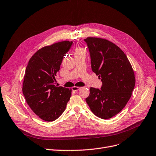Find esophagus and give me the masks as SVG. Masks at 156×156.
<instances>
[{"label": "esophagus", "instance_id": "34e87169", "mask_svg": "<svg viewBox=\"0 0 156 156\" xmlns=\"http://www.w3.org/2000/svg\"><path fill=\"white\" fill-rule=\"evenodd\" d=\"M80 89H81V87H80L74 86V87H72V90H73V91H78V90H79Z\"/></svg>", "mask_w": 156, "mask_h": 156}]
</instances>
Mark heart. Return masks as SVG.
<instances>
[{
	"label": "heart",
	"instance_id": "1",
	"mask_svg": "<svg viewBox=\"0 0 156 156\" xmlns=\"http://www.w3.org/2000/svg\"><path fill=\"white\" fill-rule=\"evenodd\" d=\"M83 50L81 48V47H76L75 48V50H74V53L76 54V53H82L83 52Z\"/></svg>",
	"mask_w": 156,
	"mask_h": 156
}]
</instances>
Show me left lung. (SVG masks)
Segmentation results:
<instances>
[{
  "mask_svg": "<svg viewBox=\"0 0 156 156\" xmlns=\"http://www.w3.org/2000/svg\"><path fill=\"white\" fill-rule=\"evenodd\" d=\"M84 41L90 51L92 70L103 83L101 89L90 88L85 101L95 115L110 119L121 112L131 97L134 71L126 54L115 44L95 37Z\"/></svg>",
  "mask_w": 156,
  "mask_h": 156,
  "instance_id": "obj_1",
  "label": "left lung"
}]
</instances>
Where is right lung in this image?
I'll list each match as a JSON object with an SVG mask.
<instances>
[{
  "mask_svg": "<svg viewBox=\"0 0 156 156\" xmlns=\"http://www.w3.org/2000/svg\"><path fill=\"white\" fill-rule=\"evenodd\" d=\"M73 42H58L44 46L30 58L23 78L22 91L31 110L43 120L57 119L66 108L71 89L55 85V76Z\"/></svg>",
  "mask_w": 156,
  "mask_h": 156,
  "instance_id": "right-lung-1",
  "label": "right lung"
}]
</instances>
